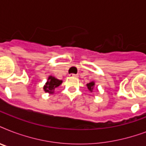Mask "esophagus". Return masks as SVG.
Segmentation results:
<instances>
[{"mask_svg":"<svg viewBox=\"0 0 146 146\" xmlns=\"http://www.w3.org/2000/svg\"><path fill=\"white\" fill-rule=\"evenodd\" d=\"M70 77H77V75H76V74L71 73V74H70Z\"/></svg>","mask_w":146,"mask_h":146,"instance_id":"1","label":"esophagus"}]
</instances>
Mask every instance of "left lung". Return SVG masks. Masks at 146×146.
<instances>
[{
	"instance_id": "8db88e82",
	"label": "left lung",
	"mask_w": 146,
	"mask_h": 146,
	"mask_svg": "<svg viewBox=\"0 0 146 146\" xmlns=\"http://www.w3.org/2000/svg\"><path fill=\"white\" fill-rule=\"evenodd\" d=\"M86 86L87 87H88V89H89V91L92 92V90H93V87L94 86H95V83H94L93 82H89V83H88Z\"/></svg>"
}]
</instances>
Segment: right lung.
Masks as SVG:
<instances>
[{
    "instance_id": "add662e5",
    "label": "right lung",
    "mask_w": 146,
    "mask_h": 146,
    "mask_svg": "<svg viewBox=\"0 0 146 146\" xmlns=\"http://www.w3.org/2000/svg\"><path fill=\"white\" fill-rule=\"evenodd\" d=\"M62 83V80H59L56 79V78L53 77V76H49L48 82L44 86V90L46 92L49 93H54V90L57 87H58Z\"/></svg>"
}]
</instances>
